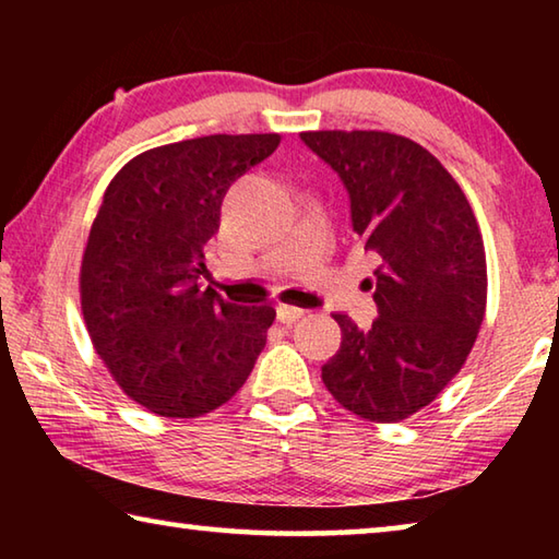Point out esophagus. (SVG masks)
Returning <instances> with one entry per match:
<instances>
[{
    "mask_svg": "<svg viewBox=\"0 0 559 559\" xmlns=\"http://www.w3.org/2000/svg\"><path fill=\"white\" fill-rule=\"evenodd\" d=\"M276 316H278L281 323H296V320L306 316V310L296 308V306H288V302H281V306L276 308Z\"/></svg>",
    "mask_w": 559,
    "mask_h": 559,
    "instance_id": "34e87169",
    "label": "esophagus"
}]
</instances>
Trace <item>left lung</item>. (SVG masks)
<instances>
[{"mask_svg":"<svg viewBox=\"0 0 559 559\" xmlns=\"http://www.w3.org/2000/svg\"><path fill=\"white\" fill-rule=\"evenodd\" d=\"M349 192L353 229L380 257L372 330L335 313L343 343L328 392L367 421L409 419L461 372L486 316V249L476 214L437 157L382 130L300 132Z\"/></svg>","mask_w":559,"mask_h":559,"instance_id":"left-lung-1","label":"left lung"}]
</instances>
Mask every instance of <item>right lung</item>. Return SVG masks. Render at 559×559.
<instances>
[{
	"mask_svg": "<svg viewBox=\"0 0 559 559\" xmlns=\"http://www.w3.org/2000/svg\"><path fill=\"white\" fill-rule=\"evenodd\" d=\"M278 145V132L159 145L103 194L83 249L81 310L110 377L147 412L194 419L219 409L266 345L276 310L226 302L200 278L226 189Z\"/></svg>",
	"mask_w": 559,
	"mask_h": 559,
	"instance_id": "obj_1",
	"label": "right lung"
}]
</instances>
